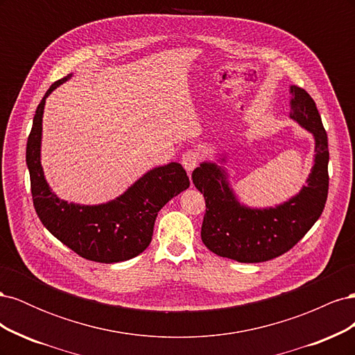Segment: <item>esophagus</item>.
Instances as JSON below:
<instances>
[{
    "label": "esophagus",
    "mask_w": 355,
    "mask_h": 355,
    "mask_svg": "<svg viewBox=\"0 0 355 355\" xmlns=\"http://www.w3.org/2000/svg\"><path fill=\"white\" fill-rule=\"evenodd\" d=\"M180 159H182V166L185 167V170L188 171V173H191V171L198 166V163H200V155H198V153H196V151H192V149H189V151L184 153V155H182Z\"/></svg>",
    "instance_id": "34e87169"
}]
</instances>
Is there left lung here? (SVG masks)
<instances>
[{
    "instance_id": "1",
    "label": "left lung",
    "mask_w": 355,
    "mask_h": 355,
    "mask_svg": "<svg viewBox=\"0 0 355 355\" xmlns=\"http://www.w3.org/2000/svg\"><path fill=\"white\" fill-rule=\"evenodd\" d=\"M290 116L315 137V163L296 197L275 209H249L235 200L223 170L202 163L192 182L206 200L201 240L209 250L237 262L256 263L288 252L321 216L329 192L327 133L314 99L292 85Z\"/></svg>"
}]
</instances>
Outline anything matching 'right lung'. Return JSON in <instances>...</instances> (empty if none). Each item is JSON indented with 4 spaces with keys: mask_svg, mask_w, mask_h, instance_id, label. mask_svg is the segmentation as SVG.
<instances>
[{
    "mask_svg": "<svg viewBox=\"0 0 355 355\" xmlns=\"http://www.w3.org/2000/svg\"><path fill=\"white\" fill-rule=\"evenodd\" d=\"M69 77L51 84L34 115L26 145L32 201L42 225L84 259L101 263L128 261L151 243L158 211L189 187V178L179 163H170L148 171L121 197L101 206L59 200L50 191L40 163L41 123L46 98Z\"/></svg>",
    "mask_w": 355,
    "mask_h": 355,
    "instance_id": "right-lung-1",
    "label": "right lung"
}]
</instances>
